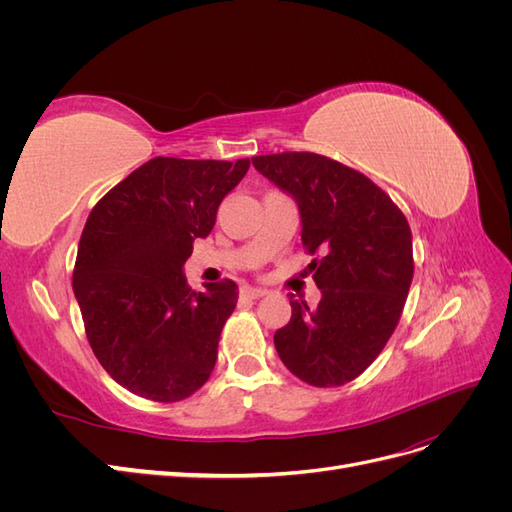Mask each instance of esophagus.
Segmentation results:
<instances>
[{"label":"esophagus","mask_w":512,"mask_h":512,"mask_svg":"<svg viewBox=\"0 0 512 512\" xmlns=\"http://www.w3.org/2000/svg\"><path fill=\"white\" fill-rule=\"evenodd\" d=\"M267 294V290L262 288H252V286H243L241 288V297L243 299H262Z\"/></svg>","instance_id":"obj_1"}]
</instances>
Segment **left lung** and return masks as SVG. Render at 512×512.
<instances>
[{
    "mask_svg": "<svg viewBox=\"0 0 512 512\" xmlns=\"http://www.w3.org/2000/svg\"><path fill=\"white\" fill-rule=\"evenodd\" d=\"M258 173L297 200L301 241L320 303L294 301L275 331L282 363L303 382L342 386L359 378L389 342L414 275L406 215L382 188L320 153L284 151L252 158Z\"/></svg>",
    "mask_w": 512,
    "mask_h": 512,
    "instance_id": "1",
    "label": "left lung"
}]
</instances>
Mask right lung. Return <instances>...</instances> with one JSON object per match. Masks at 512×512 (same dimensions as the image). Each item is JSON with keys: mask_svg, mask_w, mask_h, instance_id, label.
<instances>
[{"mask_svg": "<svg viewBox=\"0 0 512 512\" xmlns=\"http://www.w3.org/2000/svg\"><path fill=\"white\" fill-rule=\"evenodd\" d=\"M250 160L153 158L91 209L72 288L96 359L123 389L173 404L203 386L237 305V284L196 292L183 265Z\"/></svg>", "mask_w": 512, "mask_h": 512, "instance_id": "1", "label": "right lung"}]
</instances>
